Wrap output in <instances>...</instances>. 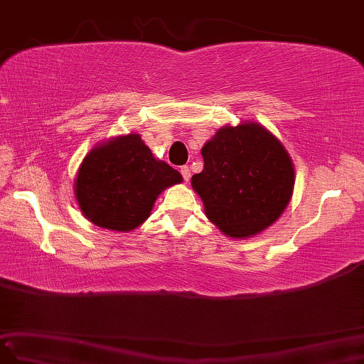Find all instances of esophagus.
<instances>
[{
  "label": "esophagus",
  "mask_w": 364,
  "mask_h": 364,
  "mask_svg": "<svg viewBox=\"0 0 364 364\" xmlns=\"http://www.w3.org/2000/svg\"><path fill=\"white\" fill-rule=\"evenodd\" d=\"M180 172H181V175L184 178V181H189L191 180V168L188 166H183Z\"/></svg>",
  "instance_id": "obj_1"
}]
</instances>
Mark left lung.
Returning a JSON list of instances; mask_svg holds the SVG:
<instances>
[{
    "label": "left lung",
    "mask_w": 364,
    "mask_h": 364,
    "mask_svg": "<svg viewBox=\"0 0 364 364\" xmlns=\"http://www.w3.org/2000/svg\"><path fill=\"white\" fill-rule=\"evenodd\" d=\"M203 170L191 184L223 235L242 239L272 225L288 206L294 166L288 151L255 122L223 127L202 149Z\"/></svg>",
    "instance_id": "1"
}]
</instances>
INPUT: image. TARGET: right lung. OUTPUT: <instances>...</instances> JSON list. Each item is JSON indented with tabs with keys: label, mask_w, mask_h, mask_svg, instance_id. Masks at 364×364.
<instances>
[{
	"label": "right lung",
	"mask_w": 364,
	"mask_h": 364,
	"mask_svg": "<svg viewBox=\"0 0 364 364\" xmlns=\"http://www.w3.org/2000/svg\"><path fill=\"white\" fill-rule=\"evenodd\" d=\"M183 181L139 134L109 139L82 159L75 180L80 210L97 227L131 231L149 219L162 191Z\"/></svg>",
	"instance_id": "1"
}]
</instances>
